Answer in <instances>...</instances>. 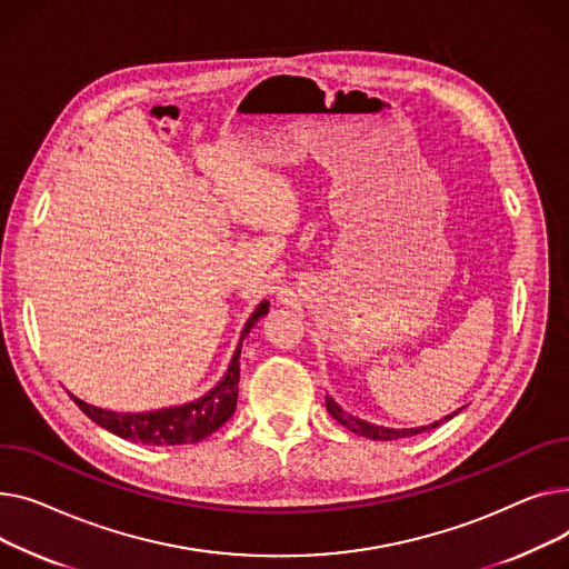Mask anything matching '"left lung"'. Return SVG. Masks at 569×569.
I'll return each instance as SVG.
<instances>
[{
	"mask_svg": "<svg viewBox=\"0 0 569 569\" xmlns=\"http://www.w3.org/2000/svg\"><path fill=\"white\" fill-rule=\"evenodd\" d=\"M326 409H328V413H330L332 418H336L340 425H345L349 431L358 433V437L372 439V441H395V439L413 437V433H420V431H425V429L439 427L443 420H450L452 416H457V411H455L452 416H448V418H443V420H439V422H433V425H427V427H416V429H390V427H379V425H372V422H365V420L353 418L351 413L342 411L336 402H332L330 397H326Z\"/></svg>",
	"mask_w": 569,
	"mask_h": 569,
	"instance_id": "left-lung-1",
	"label": "left lung"
}]
</instances>
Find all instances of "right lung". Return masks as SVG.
Here are the masks:
<instances>
[{"label": "right lung", "instance_id": "1", "mask_svg": "<svg viewBox=\"0 0 569 569\" xmlns=\"http://www.w3.org/2000/svg\"><path fill=\"white\" fill-rule=\"evenodd\" d=\"M269 312V303H259L254 315L248 319L241 340L248 336L250 328ZM239 349L233 353L229 370L224 379L202 399L197 402L174 407V409H160L151 413H114L106 409H96L82 399L73 397V402L100 427H106L108 431L117 433L121 439L136 441V443H147V446H183V443H197L216 429H220L237 409V399H239V379H241V365H239Z\"/></svg>", "mask_w": 569, "mask_h": 569}]
</instances>
